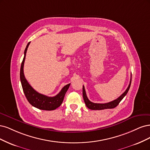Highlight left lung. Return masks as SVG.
<instances>
[{"label":"left lung","mask_w":150,"mask_h":150,"mask_svg":"<svg viewBox=\"0 0 150 150\" xmlns=\"http://www.w3.org/2000/svg\"><path fill=\"white\" fill-rule=\"evenodd\" d=\"M131 82H132V79L130 80L129 81V84L128 86L127 89L125 90V92L121 95L118 98H117L116 100L110 101V102L107 103H93L90 101L87 96H86V92H85V87L84 86H83V100L85 103V105L86 107H87L90 110H104V109H111V108H115L119 104V103L125 97V96L128 93V91L129 89L130 85H131Z\"/></svg>","instance_id":"8db88e82"}]
</instances>
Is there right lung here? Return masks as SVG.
Returning a JSON list of instances; mask_svg holds the SVG:
<instances>
[{"label": "right lung", "mask_w": 150, "mask_h": 150, "mask_svg": "<svg viewBox=\"0 0 150 150\" xmlns=\"http://www.w3.org/2000/svg\"><path fill=\"white\" fill-rule=\"evenodd\" d=\"M29 44L30 42L28 43V44L25 49V51H24V57L21 64L20 72L21 81L24 94H25L28 102H29L33 107L43 110H55L58 107H59L60 105L62 103L65 95L67 92V91L68 90L70 83L67 84V85L64 86L59 92V93H58L55 96H52V97L39 93L33 89L30 86V85L28 83V81L26 80L23 74L24 62H25L27 50Z\"/></svg>", "instance_id": "1"}]
</instances>
